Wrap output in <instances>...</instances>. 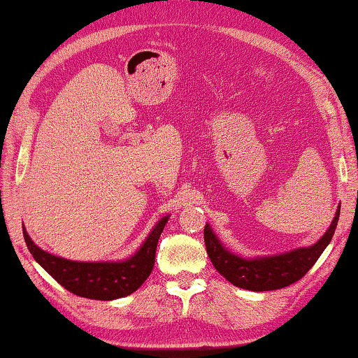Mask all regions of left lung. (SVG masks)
<instances>
[{
  "instance_id": "obj_1",
  "label": "left lung",
  "mask_w": 358,
  "mask_h": 358,
  "mask_svg": "<svg viewBox=\"0 0 358 358\" xmlns=\"http://www.w3.org/2000/svg\"><path fill=\"white\" fill-rule=\"evenodd\" d=\"M340 218V207L335 213L332 224L327 232L313 246L293 249V251L271 255V257L243 259L221 245L217 235L208 224L204 227L206 249L213 266L235 287L251 289V292H269L294 284L304 278L322 251L332 240Z\"/></svg>"
}]
</instances>
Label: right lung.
I'll use <instances>...</instances> for the list:
<instances>
[{
    "instance_id": "obj_1",
    "label": "right lung",
    "mask_w": 358,
    "mask_h": 358,
    "mask_svg": "<svg viewBox=\"0 0 358 358\" xmlns=\"http://www.w3.org/2000/svg\"><path fill=\"white\" fill-rule=\"evenodd\" d=\"M168 217L162 218L143 245L132 257L123 262H73L56 257L40 249L23 229L29 252L46 273L51 274L70 293L87 299L112 301L131 294L150 278L160 234Z\"/></svg>"
}]
</instances>
